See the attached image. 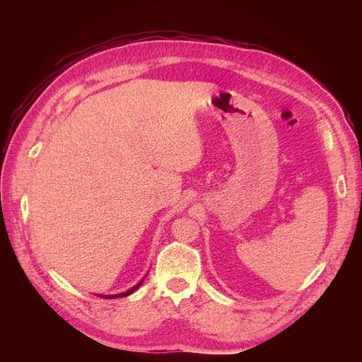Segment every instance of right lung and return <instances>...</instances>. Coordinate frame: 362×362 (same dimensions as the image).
<instances>
[{
  "label": "right lung",
  "instance_id": "obj_1",
  "mask_svg": "<svg viewBox=\"0 0 362 362\" xmlns=\"http://www.w3.org/2000/svg\"><path fill=\"white\" fill-rule=\"evenodd\" d=\"M139 286H140V284H139ZM139 286L133 287V288L128 290V291H125V293H122V294H116V296H101V298H108V299H112V298H125V296H128V294H131L133 291H136V290L139 288Z\"/></svg>",
  "mask_w": 362,
  "mask_h": 362
}]
</instances>
